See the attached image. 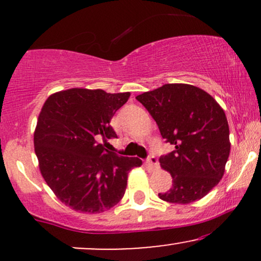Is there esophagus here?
I'll use <instances>...</instances> for the list:
<instances>
[{
	"label": "esophagus",
	"mask_w": 261,
	"mask_h": 261,
	"mask_svg": "<svg viewBox=\"0 0 261 261\" xmlns=\"http://www.w3.org/2000/svg\"><path fill=\"white\" fill-rule=\"evenodd\" d=\"M146 164L149 167V169H157L158 168V160L154 154H149V157L146 161Z\"/></svg>",
	"instance_id": "34e87169"
}]
</instances>
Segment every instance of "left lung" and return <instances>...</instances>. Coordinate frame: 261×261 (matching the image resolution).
Returning <instances> with one entry per match:
<instances>
[{"instance_id":"8db88e82","label":"left lung","mask_w":261,"mask_h":261,"mask_svg":"<svg viewBox=\"0 0 261 261\" xmlns=\"http://www.w3.org/2000/svg\"><path fill=\"white\" fill-rule=\"evenodd\" d=\"M174 151L161 155L162 168L173 185L158 196L173 203H189L207 195L222 179L229 155L226 114L208 93L195 86L169 83L137 95Z\"/></svg>"}]
</instances>
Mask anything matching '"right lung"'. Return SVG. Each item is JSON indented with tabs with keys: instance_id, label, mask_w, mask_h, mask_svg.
<instances>
[{
	"instance_id": "right-lung-1",
	"label": "right lung",
	"mask_w": 261,
	"mask_h": 261,
	"mask_svg": "<svg viewBox=\"0 0 261 261\" xmlns=\"http://www.w3.org/2000/svg\"><path fill=\"white\" fill-rule=\"evenodd\" d=\"M130 92L71 88L51 94L39 114L34 148L41 175L60 201L99 214L124 196L127 174L142 161L104 148L116 136L110 120Z\"/></svg>"
}]
</instances>
